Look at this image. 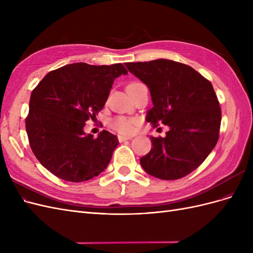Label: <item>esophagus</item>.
Here are the masks:
<instances>
[{
	"instance_id": "1",
	"label": "esophagus",
	"mask_w": 253,
	"mask_h": 253,
	"mask_svg": "<svg viewBox=\"0 0 253 253\" xmlns=\"http://www.w3.org/2000/svg\"><path fill=\"white\" fill-rule=\"evenodd\" d=\"M129 139H132L131 136H122V135H118V140H119V142L126 141V140H129Z\"/></svg>"
}]
</instances>
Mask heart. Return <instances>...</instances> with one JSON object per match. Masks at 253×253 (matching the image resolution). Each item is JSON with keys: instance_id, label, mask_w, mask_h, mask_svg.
<instances>
[{"instance_id": "b5f03b06", "label": "heart", "mask_w": 253, "mask_h": 253, "mask_svg": "<svg viewBox=\"0 0 253 253\" xmlns=\"http://www.w3.org/2000/svg\"><path fill=\"white\" fill-rule=\"evenodd\" d=\"M139 125V121L137 118H129V117H115L110 121V126L114 128L115 131L119 132L120 134H133L137 126Z\"/></svg>"}]
</instances>
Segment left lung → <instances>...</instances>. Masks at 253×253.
<instances>
[{
    "label": "left lung",
    "mask_w": 253,
    "mask_h": 253,
    "mask_svg": "<svg viewBox=\"0 0 253 253\" xmlns=\"http://www.w3.org/2000/svg\"><path fill=\"white\" fill-rule=\"evenodd\" d=\"M126 66L150 89L153 108L147 121L170 127L166 137L151 136L153 147L140 158L141 167L159 179L185 177L218 140L221 112L211 82L191 66L168 59Z\"/></svg>",
    "instance_id": "obj_1"
}]
</instances>
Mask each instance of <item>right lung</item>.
Wrapping results in <instances>:
<instances>
[{"label": "right lung", "mask_w": 253, "mask_h": 253, "mask_svg": "<svg viewBox=\"0 0 253 253\" xmlns=\"http://www.w3.org/2000/svg\"><path fill=\"white\" fill-rule=\"evenodd\" d=\"M127 71L121 63L67 64L49 72L33 90L25 120L30 148L40 164L72 182L98 176L118 145L103 129L97 138L85 134V122L100 112L114 80Z\"/></svg>", "instance_id": "add662e5"}]
</instances>
